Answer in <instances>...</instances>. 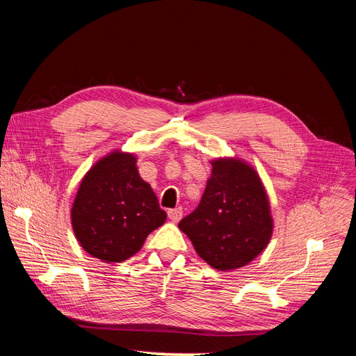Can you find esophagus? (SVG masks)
<instances>
[{"mask_svg":"<svg viewBox=\"0 0 356 356\" xmlns=\"http://www.w3.org/2000/svg\"><path fill=\"white\" fill-rule=\"evenodd\" d=\"M168 215H169V220L172 222H178L182 217V209L181 208H175V209H169L168 211Z\"/></svg>","mask_w":356,"mask_h":356,"instance_id":"34e87169","label":"esophagus"}]
</instances>
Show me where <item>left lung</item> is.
I'll list each match as a JSON object with an SVG mask.
<instances>
[{
  "instance_id": "left-lung-1",
  "label": "left lung",
  "mask_w": 356,
  "mask_h": 356,
  "mask_svg": "<svg viewBox=\"0 0 356 356\" xmlns=\"http://www.w3.org/2000/svg\"><path fill=\"white\" fill-rule=\"evenodd\" d=\"M199 207L178 224L202 260L221 272L260 255L273 234L270 200L251 163L215 157Z\"/></svg>"
}]
</instances>
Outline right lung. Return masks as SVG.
Wrapping results in <instances>:
<instances>
[{
	"instance_id": "1",
	"label": "right lung",
	"mask_w": 356,
	"mask_h": 356,
	"mask_svg": "<svg viewBox=\"0 0 356 356\" xmlns=\"http://www.w3.org/2000/svg\"><path fill=\"white\" fill-rule=\"evenodd\" d=\"M152 186L139 175L135 153L113 149L81 178L71 207V225L83 250L104 263H122L163 225Z\"/></svg>"
}]
</instances>
